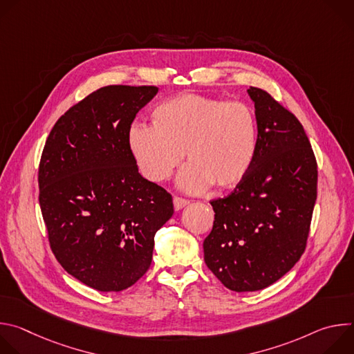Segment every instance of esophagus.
<instances>
[{
    "label": "esophagus",
    "mask_w": 354,
    "mask_h": 354,
    "mask_svg": "<svg viewBox=\"0 0 354 354\" xmlns=\"http://www.w3.org/2000/svg\"><path fill=\"white\" fill-rule=\"evenodd\" d=\"M187 205H189V200L178 197V196L174 197V207H175V210H182Z\"/></svg>",
    "instance_id": "34e87169"
}]
</instances>
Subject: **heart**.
<instances>
[{
  "label": "heart",
  "instance_id": "obj_1",
  "mask_svg": "<svg viewBox=\"0 0 354 354\" xmlns=\"http://www.w3.org/2000/svg\"><path fill=\"white\" fill-rule=\"evenodd\" d=\"M154 124L133 123L129 147L141 174L162 182L185 156L178 186L198 193L210 185L232 187L243 179L258 148L255 111L239 100L183 93L158 105Z\"/></svg>",
  "mask_w": 354,
  "mask_h": 354
}]
</instances>
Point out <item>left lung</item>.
Here are the masks:
<instances>
[{"label":"left lung","instance_id":"obj_1","mask_svg":"<svg viewBox=\"0 0 354 354\" xmlns=\"http://www.w3.org/2000/svg\"><path fill=\"white\" fill-rule=\"evenodd\" d=\"M248 95L258 119L257 154L236 187L210 201L214 224L203 242L207 268L236 292L269 287L299 261L318 182L298 119L261 88L250 86Z\"/></svg>","mask_w":354,"mask_h":354}]
</instances>
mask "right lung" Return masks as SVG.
<instances>
[{
	"instance_id": "right-lung-1",
	"label": "right lung",
	"mask_w": 354,
	"mask_h": 354,
	"mask_svg": "<svg viewBox=\"0 0 354 354\" xmlns=\"http://www.w3.org/2000/svg\"><path fill=\"white\" fill-rule=\"evenodd\" d=\"M157 86L109 85L70 108L39 165V203L50 248L67 273L97 291L133 286L153 261L172 196L138 174L129 130Z\"/></svg>"
}]
</instances>
